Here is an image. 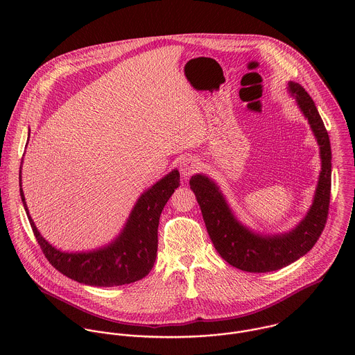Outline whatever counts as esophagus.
<instances>
[{
  "instance_id": "obj_1",
  "label": "esophagus",
  "mask_w": 355,
  "mask_h": 355,
  "mask_svg": "<svg viewBox=\"0 0 355 355\" xmlns=\"http://www.w3.org/2000/svg\"><path fill=\"white\" fill-rule=\"evenodd\" d=\"M179 169H180L182 178L187 179V178H190L191 175H194L200 169V162L196 158H193V157H186V158H183L180 161Z\"/></svg>"
}]
</instances>
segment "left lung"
<instances>
[{
	"label": "left lung",
	"instance_id": "8db88e82",
	"mask_svg": "<svg viewBox=\"0 0 355 355\" xmlns=\"http://www.w3.org/2000/svg\"><path fill=\"white\" fill-rule=\"evenodd\" d=\"M288 89L311 127L321 157V172L313 205L293 231L272 236L254 234L235 218L211 179L205 175H194L190 179V187L200 203L207 234L217 253L230 265L245 272H272L293 263L315 245L328 218L332 173L329 137L314 102L304 87L290 82Z\"/></svg>",
	"mask_w": 355,
	"mask_h": 355
}]
</instances>
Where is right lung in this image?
Instances as JSON below:
<instances>
[{"label":"right lung","mask_w":355,"mask_h":355,"mask_svg":"<svg viewBox=\"0 0 355 355\" xmlns=\"http://www.w3.org/2000/svg\"><path fill=\"white\" fill-rule=\"evenodd\" d=\"M19 183L21 187V175H19ZM179 186L180 175L173 169L139 197L121 234L110 245L89 253H64L54 249L42 238L30 217L21 189L20 197L33 232L51 266L78 283L114 287L138 282L152 270L157 257L159 216Z\"/></svg>","instance_id":"obj_1"}]
</instances>
